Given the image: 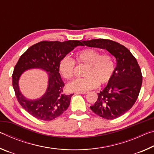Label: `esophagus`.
I'll list each match as a JSON object with an SVG mask.
<instances>
[{
    "label": "esophagus",
    "instance_id": "1",
    "mask_svg": "<svg viewBox=\"0 0 154 154\" xmlns=\"http://www.w3.org/2000/svg\"><path fill=\"white\" fill-rule=\"evenodd\" d=\"M76 93L77 94H85L88 93V92H77Z\"/></svg>",
    "mask_w": 154,
    "mask_h": 154
}]
</instances>
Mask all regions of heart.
Wrapping results in <instances>:
<instances>
[{"label":"heart","mask_w":154,"mask_h":154,"mask_svg":"<svg viewBox=\"0 0 154 154\" xmlns=\"http://www.w3.org/2000/svg\"><path fill=\"white\" fill-rule=\"evenodd\" d=\"M76 62L86 66L83 75L85 77L72 81L67 85L72 92H85L96 88L99 84L105 85L110 82L115 71V64L109 54H100L94 49L87 48L76 55ZM75 62L73 59L65 56L59 62L58 69L62 77L66 80L74 76Z\"/></svg>","instance_id":"heart-1"}]
</instances>
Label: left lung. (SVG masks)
<instances>
[{"label":"left lung","instance_id":"obj_1","mask_svg":"<svg viewBox=\"0 0 154 154\" xmlns=\"http://www.w3.org/2000/svg\"><path fill=\"white\" fill-rule=\"evenodd\" d=\"M82 45L105 49L116 58L113 77L90 109L104 119L119 118L134 105L141 88V70L136 58L126 47L111 40L82 41Z\"/></svg>","mask_w":154,"mask_h":154}]
</instances>
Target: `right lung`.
<instances>
[{"label":"right lung","mask_w":154,"mask_h":154,"mask_svg":"<svg viewBox=\"0 0 154 154\" xmlns=\"http://www.w3.org/2000/svg\"><path fill=\"white\" fill-rule=\"evenodd\" d=\"M82 45L79 41H41L30 47L18 60L12 75L13 87L18 102L28 113L44 121L58 118L69 106L72 94L63 92L64 83L59 73L60 60L77 46ZM39 68L48 72V86L46 93L38 99L29 100L20 93L19 79L28 69Z\"/></svg>","instance_id":"obj_1"}]
</instances>
